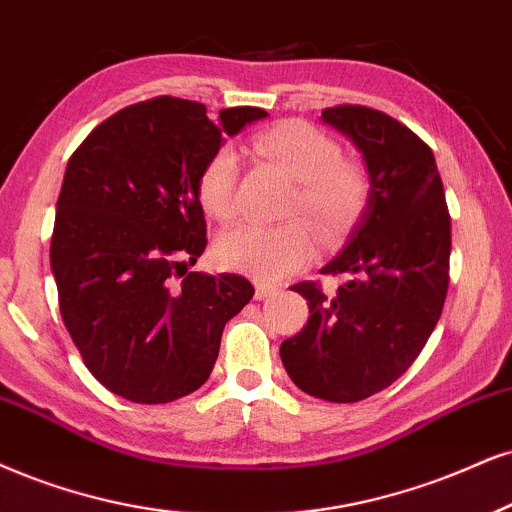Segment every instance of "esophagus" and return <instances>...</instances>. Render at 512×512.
Masks as SVG:
<instances>
[{
	"mask_svg": "<svg viewBox=\"0 0 512 512\" xmlns=\"http://www.w3.org/2000/svg\"><path fill=\"white\" fill-rule=\"evenodd\" d=\"M280 292V287L277 285H268V282H256V299H270V296H275Z\"/></svg>",
	"mask_w": 512,
	"mask_h": 512,
	"instance_id": "34e87169",
	"label": "esophagus"
}]
</instances>
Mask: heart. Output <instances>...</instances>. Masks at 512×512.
<instances>
[{"instance_id":"heart-1","label":"heart","mask_w":512,"mask_h":512,"mask_svg":"<svg viewBox=\"0 0 512 512\" xmlns=\"http://www.w3.org/2000/svg\"><path fill=\"white\" fill-rule=\"evenodd\" d=\"M256 149L299 182L292 201L325 239L344 235L358 223L370 199V180L358 163L342 159L334 137L304 121H285L256 137ZM239 156L223 144L208 156L199 173L197 192L208 216H235ZM315 254V235L306 220L285 225L239 223L227 227L216 242V256L225 268L277 280L304 268Z\"/></svg>"}]
</instances>
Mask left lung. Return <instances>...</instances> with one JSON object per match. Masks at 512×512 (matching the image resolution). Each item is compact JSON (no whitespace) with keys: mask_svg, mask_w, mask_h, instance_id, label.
Returning a JSON list of instances; mask_svg holds the SVG:
<instances>
[{"mask_svg":"<svg viewBox=\"0 0 512 512\" xmlns=\"http://www.w3.org/2000/svg\"><path fill=\"white\" fill-rule=\"evenodd\" d=\"M363 154L370 199L344 249L320 268L337 292L299 282L308 323L280 346L292 382L315 399L363 401L399 380L427 344L449 289L451 218L432 149L368 106L323 111Z\"/></svg>","mask_w":512,"mask_h":512,"instance_id":"8db88e82","label":"left lung"}]
</instances>
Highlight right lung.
I'll return each mask as SVG.
<instances>
[{"mask_svg": "<svg viewBox=\"0 0 512 512\" xmlns=\"http://www.w3.org/2000/svg\"><path fill=\"white\" fill-rule=\"evenodd\" d=\"M266 116L237 106L213 123L204 104L156 97L106 118L68 161L49 261L63 323L113 394L168 403L211 375L223 327L254 287L187 273L206 249L197 182L227 135Z\"/></svg>", "mask_w": 512, "mask_h": 512, "instance_id": "1", "label": "right lung"}]
</instances>
